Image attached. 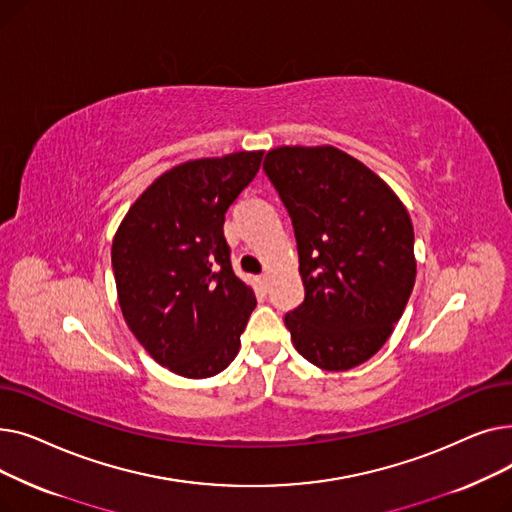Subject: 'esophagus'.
I'll return each instance as SVG.
<instances>
[{
    "label": "esophagus",
    "mask_w": 512,
    "mask_h": 512,
    "mask_svg": "<svg viewBox=\"0 0 512 512\" xmlns=\"http://www.w3.org/2000/svg\"><path fill=\"white\" fill-rule=\"evenodd\" d=\"M257 280H259V286H261L263 290H267V288H270V280H272V276H270V274H261Z\"/></svg>",
    "instance_id": "obj_1"
}]
</instances>
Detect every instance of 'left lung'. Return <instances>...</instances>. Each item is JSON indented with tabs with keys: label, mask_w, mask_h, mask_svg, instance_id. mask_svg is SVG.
I'll return each instance as SVG.
<instances>
[{
	"label": "left lung",
	"mask_w": 512,
	"mask_h": 512,
	"mask_svg": "<svg viewBox=\"0 0 512 512\" xmlns=\"http://www.w3.org/2000/svg\"><path fill=\"white\" fill-rule=\"evenodd\" d=\"M263 170L297 236L305 301L284 317L292 344L319 369H353L386 344L409 303L411 215L378 174L332 145L276 147Z\"/></svg>",
	"instance_id": "obj_1"
}]
</instances>
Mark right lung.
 I'll return each mask as SVG.
<instances>
[{
	"label": "right lung",
	"instance_id": "right-lung-1",
	"mask_svg": "<svg viewBox=\"0 0 512 512\" xmlns=\"http://www.w3.org/2000/svg\"><path fill=\"white\" fill-rule=\"evenodd\" d=\"M263 151L188 159L134 201L112 242L118 303L145 351L182 378L224 371L255 292L230 265L224 215L259 172Z\"/></svg>",
	"mask_w": 512,
	"mask_h": 512
}]
</instances>
